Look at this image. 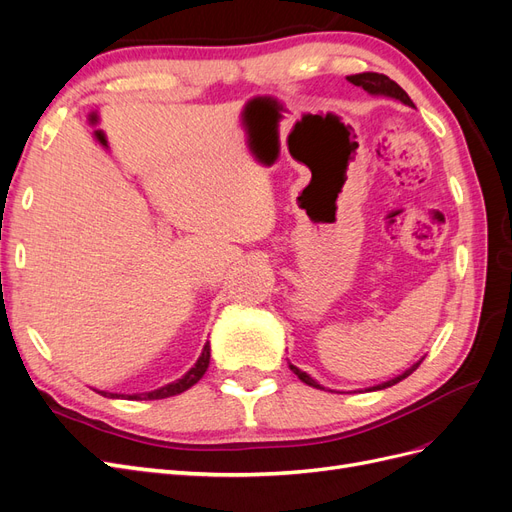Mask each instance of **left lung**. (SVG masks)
<instances>
[{
  "mask_svg": "<svg viewBox=\"0 0 512 512\" xmlns=\"http://www.w3.org/2000/svg\"><path fill=\"white\" fill-rule=\"evenodd\" d=\"M348 81H350L352 85H356V87L365 89L369 96L391 98V100H397V102H401V104H406V106L416 108V106H414V102L410 100V96L406 94V91L401 89L395 81H391L389 76H386V74H378V72L350 74V76H348ZM421 361H423V359H421ZM421 361H416L414 365H410V367L404 371V374H399V376H395V378H391V380H386V382H380V384H376V386H367L365 391H382V389H386V386H393V384L401 382L404 378H408L418 365H421ZM288 365H290V369H292V374H294V376H299V380H301V382H305V384H309V386H314V389L324 391V386H322L320 382H316L312 376L305 374V371H301L299 367H294L292 363H288ZM361 391H363V389H361Z\"/></svg>",
  "mask_w": 512,
  "mask_h": 512,
  "instance_id": "obj_1",
  "label": "left lung"
}]
</instances>
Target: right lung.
Listing matches in <instances>:
<instances>
[{
	"label": "right lung",
	"instance_id": "1",
	"mask_svg": "<svg viewBox=\"0 0 512 512\" xmlns=\"http://www.w3.org/2000/svg\"><path fill=\"white\" fill-rule=\"evenodd\" d=\"M209 359H211V346H209V342H207L205 348H203V352H200V356H198V361L194 363V367H190L188 371H185V374H183L179 380L170 382V384H164V386H160V389H156V391H149V393H132V395L106 393V391H98V393L104 395V397H111V399H119V397H128V399H166V397H173V395H179V393H183V391H188L190 386H194L200 378L205 376V371H207V367H209Z\"/></svg>",
	"mask_w": 512,
	"mask_h": 512
}]
</instances>
